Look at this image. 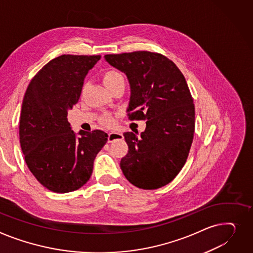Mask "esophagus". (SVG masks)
<instances>
[{
  "instance_id": "34e87169",
  "label": "esophagus",
  "mask_w": 253,
  "mask_h": 253,
  "mask_svg": "<svg viewBox=\"0 0 253 253\" xmlns=\"http://www.w3.org/2000/svg\"><path fill=\"white\" fill-rule=\"evenodd\" d=\"M123 138V134L122 133H118V132H111L109 133L108 136V141L113 142L115 140H121Z\"/></svg>"
}]
</instances>
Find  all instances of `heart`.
<instances>
[{
  "instance_id": "obj_1",
  "label": "heart",
  "mask_w": 253,
  "mask_h": 253,
  "mask_svg": "<svg viewBox=\"0 0 253 253\" xmlns=\"http://www.w3.org/2000/svg\"><path fill=\"white\" fill-rule=\"evenodd\" d=\"M103 80H104V84L108 89H111L118 85H121V84H124L125 85L124 76L119 71H116V70L107 71L103 76ZM103 122L107 125H110L112 123V118L110 116H105L103 117Z\"/></svg>"
}]
</instances>
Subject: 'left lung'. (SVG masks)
I'll list each match as a JSON object with an SVG mask.
<instances>
[{"mask_svg": "<svg viewBox=\"0 0 253 253\" xmlns=\"http://www.w3.org/2000/svg\"><path fill=\"white\" fill-rule=\"evenodd\" d=\"M130 84V120H147L140 136L125 132L128 154L120 167L126 179L141 189L169 184L186 163L193 140L195 111L185 77L167 57L138 50L106 55Z\"/></svg>", "mask_w": 253, "mask_h": 253, "instance_id": "obj_1", "label": "left lung"}]
</instances>
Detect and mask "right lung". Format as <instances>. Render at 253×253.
<instances>
[{
    "label": "right lung",
    "instance_id": "1",
    "mask_svg": "<svg viewBox=\"0 0 253 253\" xmlns=\"http://www.w3.org/2000/svg\"><path fill=\"white\" fill-rule=\"evenodd\" d=\"M99 59L62 55L50 60L31 79L24 94L19 124L22 153L32 175L53 192L82 187L108 141L102 130H81L77 136L67 119L80 97L84 78Z\"/></svg>",
    "mask_w": 253,
    "mask_h": 253
}]
</instances>
